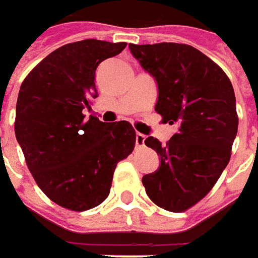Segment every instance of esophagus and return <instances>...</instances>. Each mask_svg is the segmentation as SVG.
I'll list each match as a JSON object with an SVG mask.
<instances>
[{
  "instance_id": "esophagus-1",
  "label": "esophagus",
  "mask_w": 258,
  "mask_h": 258,
  "mask_svg": "<svg viewBox=\"0 0 258 258\" xmlns=\"http://www.w3.org/2000/svg\"><path fill=\"white\" fill-rule=\"evenodd\" d=\"M144 140H146V136L142 135V133H136V146L138 147H142L144 144Z\"/></svg>"
}]
</instances>
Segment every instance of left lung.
Returning a JSON list of instances; mask_svg holds the SVG:
<instances>
[{"label":"left lung","mask_w":258,"mask_h":258,"mask_svg":"<svg viewBox=\"0 0 258 258\" xmlns=\"http://www.w3.org/2000/svg\"><path fill=\"white\" fill-rule=\"evenodd\" d=\"M129 48L157 82L155 111L179 126L165 146L153 136L144 140L160 155V167L142 182L158 207L186 211L207 196L229 162L239 123L235 91L225 72L191 45L158 43Z\"/></svg>","instance_id":"1"}]
</instances>
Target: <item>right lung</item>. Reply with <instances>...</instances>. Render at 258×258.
I'll return each instance as SVG.
<instances>
[{"instance_id": "right-lung-1", "label": "right lung", "mask_w": 258, "mask_h": 258, "mask_svg": "<svg viewBox=\"0 0 258 258\" xmlns=\"http://www.w3.org/2000/svg\"><path fill=\"white\" fill-rule=\"evenodd\" d=\"M126 43L82 40L52 51L23 80L15 135L27 168L50 200L72 211L108 197L116 164L135 149L127 120L107 123L83 109L97 97L96 69Z\"/></svg>"}]
</instances>
